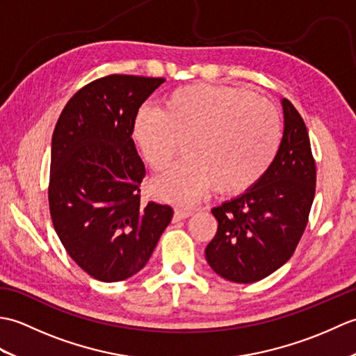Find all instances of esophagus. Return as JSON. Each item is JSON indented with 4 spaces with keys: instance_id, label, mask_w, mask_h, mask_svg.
<instances>
[{
    "instance_id": "34e87169",
    "label": "esophagus",
    "mask_w": 356,
    "mask_h": 356,
    "mask_svg": "<svg viewBox=\"0 0 356 356\" xmlns=\"http://www.w3.org/2000/svg\"><path fill=\"white\" fill-rule=\"evenodd\" d=\"M193 214L191 209L188 208H176V211H174V222H179V220H184V218L190 217Z\"/></svg>"
}]
</instances>
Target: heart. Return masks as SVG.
Returning a JSON list of instances; mask_svg holds the SVG:
<instances>
[{
    "label": "heart",
    "mask_w": 356,
    "mask_h": 356,
    "mask_svg": "<svg viewBox=\"0 0 356 356\" xmlns=\"http://www.w3.org/2000/svg\"><path fill=\"white\" fill-rule=\"evenodd\" d=\"M282 136L277 110L234 86L176 88L161 108L140 107L131 122V138L154 172L168 168L184 142L186 157L157 182L159 193L177 203L214 186L223 194L252 188L274 162Z\"/></svg>",
    "instance_id": "1"
}]
</instances>
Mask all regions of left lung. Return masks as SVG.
Returning <instances> with one entry per match:
<instances>
[{
    "label": "left lung",
    "mask_w": 356,
    "mask_h": 356,
    "mask_svg": "<svg viewBox=\"0 0 356 356\" xmlns=\"http://www.w3.org/2000/svg\"><path fill=\"white\" fill-rule=\"evenodd\" d=\"M284 131L266 174L252 188L211 209L218 226L205 249L216 274L234 283L266 278L291 259L315 195L316 170L303 118L282 101Z\"/></svg>",
    "instance_id": "1"
}]
</instances>
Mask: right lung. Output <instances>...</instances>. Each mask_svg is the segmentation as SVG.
Listing matches in <instances>:
<instances>
[{
    "label": "right lung",
    "mask_w": 356,
    "mask_h": 356,
    "mask_svg": "<svg viewBox=\"0 0 356 356\" xmlns=\"http://www.w3.org/2000/svg\"><path fill=\"white\" fill-rule=\"evenodd\" d=\"M163 78L108 74L67 102L51 138L49 207L65 251L99 282L145 266L171 222L170 205L140 200L145 165L131 138L136 111Z\"/></svg>",
    "instance_id": "add662e5"
}]
</instances>
